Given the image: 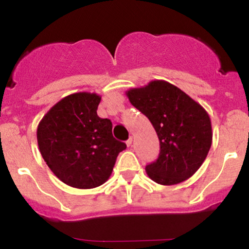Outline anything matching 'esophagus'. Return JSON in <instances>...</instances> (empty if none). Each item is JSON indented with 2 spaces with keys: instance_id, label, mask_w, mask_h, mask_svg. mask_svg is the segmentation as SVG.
Wrapping results in <instances>:
<instances>
[{
  "instance_id": "1",
  "label": "esophagus",
  "mask_w": 249,
  "mask_h": 249,
  "mask_svg": "<svg viewBox=\"0 0 249 249\" xmlns=\"http://www.w3.org/2000/svg\"><path fill=\"white\" fill-rule=\"evenodd\" d=\"M132 140H133V138H132V136H130V137H129V140L126 141V145H127V146H131V144H132Z\"/></svg>"
}]
</instances>
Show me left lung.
I'll list each match as a JSON object with an SVG mask.
<instances>
[{
  "mask_svg": "<svg viewBox=\"0 0 249 249\" xmlns=\"http://www.w3.org/2000/svg\"><path fill=\"white\" fill-rule=\"evenodd\" d=\"M126 95L150 120L160 141L156 161L146 164L148 177L160 185H177L203 164L213 142L208 112L185 91L166 81H151Z\"/></svg>",
  "mask_w": 249,
  "mask_h": 249,
  "instance_id": "left-lung-1",
  "label": "left lung"
}]
</instances>
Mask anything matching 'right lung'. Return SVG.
Masks as SVG:
<instances>
[{
    "label": "right lung",
    "instance_id": "obj_1",
    "mask_svg": "<svg viewBox=\"0 0 249 249\" xmlns=\"http://www.w3.org/2000/svg\"><path fill=\"white\" fill-rule=\"evenodd\" d=\"M101 98L81 91L58 101L36 130L44 161L61 181L94 188L108 180L118 154L126 144L112 135V122L96 113Z\"/></svg>",
    "mask_w": 249,
    "mask_h": 249
}]
</instances>
